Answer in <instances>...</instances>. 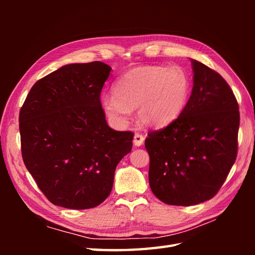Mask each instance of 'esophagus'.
I'll list each match as a JSON object with an SVG mask.
<instances>
[{"label":"esophagus","instance_id":"obj_1","mask_svg":"<svg viewBox=\"0 0 255 255\" xmlns=\"http://www.w3.org/2000/svg\"><path fill=\"white\" fill-rule=\"evenodd\" d=\"M144 141V136L141 133L136 132L134 133V137H133V144L136 145V147H140Z\"/></svg>","mask_w":255,"mask_h":255}]
</instances>
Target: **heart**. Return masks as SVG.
<instances>
[{
    "instance_id": "1",
    "label": "heart",
    "mask_w": 255,
    "mask_h": 255,
    "mask_svg": "<svg viewBox=\"0 0 255 255\" xmlns=\"http://www.w3.org/2000/svg\"><path fill=\"white\" fill-rule=\"evenodd\" d=\"M191 84L180 67L147 66L129 70L119 78L112 96L102 99L107 117L118 126L126 124L137 108L139 121L149 127H164L185 107Z\"/></svg>"
}]
</instances>
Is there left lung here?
<instances>
[{"instance_id": "8db88e82", "label": "left lung", "mask_w": 255, "mask_h": 255, "mask_svg": "<svg viewBox=\"0 0 255 255\" xmlns=\"http://www.w3.org/2000/svg\"><path fill=\"white\" fill-rule=\"evenodd\" d=\"M194 86L181 115L148 132L151 191L167 205L191 206L213 198L238 153L239 105L215 70L192 60Z\"/></svg>"}]
</instances>
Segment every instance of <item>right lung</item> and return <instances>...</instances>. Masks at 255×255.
Masks as SVG:
<instances>
[{"label": "right lung", "mask_w": 255, "mask_h": 255, "mask_svg": "<svg viewBox=\"0 0 255 255\" xmlns=\"http://www.w3.org/2000/svg\"><path fill=\"white\" fill-rule=\"evenodd\" d=\"M112 68L94 61L63 66L38 80L19 112L21 156L53 205L89 209L112 192L132 131L108 126L101 92Z\"/></svg>", "instance_id": "right-lung-1"}]
</instances>
